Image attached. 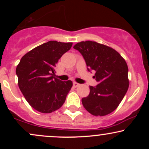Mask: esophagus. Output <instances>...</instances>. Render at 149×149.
I'll use <instances>...</instances> for the list:
<instances>
[{
  "instance_id": "esophagus-1",
  "label": "esophagus",
  "mask_w": 149,
  "mask_h": 149,
  "mask_svg": "<svg viewBox=\"0 0 149 149\" xmlns=\"http://www.w3.org/2000/svg\"><path fill=\"white\" fill-rule=\"evenodd\" d=\"M73 87H74V88H77V87H78V86H79L80 84H78V83H76V82H73Z\"/></svg>"
}]
</instances>
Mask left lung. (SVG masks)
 <instances>
[{
  "label": "left lung",
  "mask_w": 149,
  "mask_h": 149,
  "mask_svg": "<svg viewBox=\"0 0 149 149\" xmlns=\"http://www.w3.org/2000/svg\"><path fill=\"white\" fill-rule=\"evenodd\" d=\"M73 48L84 58L88 71H95L96 86H90V94L82 99L83 107L93 116H104L113 111L129 87L128 67L117 51L95 41H82Z\"/></svg>",
  "instance_id": "1"
}]
</instances>
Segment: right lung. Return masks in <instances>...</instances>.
<instances>
[{
  "label": "right lung",
  "mask_w": 149,
  "mask_h": 149,
  "mask_svg": "<svg viewBox=\"0 0 149 149\" xmlns=\"http://www.w3.org/2000/svg\"><path fill=\"white\" fill-rule=\"evenodd\" d=\"M72 44L55 40L45 42L24 55L17 66L19 88L38 111L49 113L64 104L73 83L55 78V67Z\"/></svg>",
  "instance_id": "obj_1"
}]
</instances>
